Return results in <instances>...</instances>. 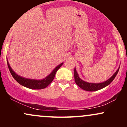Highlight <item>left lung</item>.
I'll return each mask as SVG.
<instances>
[{
  "instance_id": "obj_1",
  "label": "left lung",
  "mask_w": 127,
  "mask_h": 127,
  "mask_svg": "<svg viewBox=\"0 0 127 127\" xmlns=\"http://www.w3.org/2000/svg\"><path fill=\"white\" fill-rule=\"evenodd\" d=\"M119 69V68H118L117 70L116 71V72H115V73L109 79L104 81V82L101 83H90L83 81L82 79H81L79 78L78 72H77L76 68L75 67V70H74L75 81L76 84L80 88H82V90H85V91H97V90H101V89L104 88V87L109 85V84L113 81V79H114L115 77H116V75H117L118 73Z\"/></svg>"
}]
</instances>
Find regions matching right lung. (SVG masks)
<instances>
[{
	"mask_svg": "<svg viewBox=\"0 0 127 127\" xmlns=\"http://www.w3.org/2000/svg\"><path fill=\"white\" fill-rule=\"evenodd\" d=\"M7 64L9 69L10 72L13 76V78L15 79L17 82L19 83L20 85L24 86V87L30 89H33V90H41V89L45 88L48 87L52 81H53L54 78L55 73L57 72L58 70L61 67V66L63 64V63L60 64L55 67L53 70L52 71L49 75L45 77V78L42 79H28L22 77L21 76L17 75L16 73L12 69V68L10 66L8 60H7Z\"/></svg>",
	"mask_w": 127,
	"mask_h": 127,
	"instance_id": "1",
	"label": "right lung"
}]
</instances>
